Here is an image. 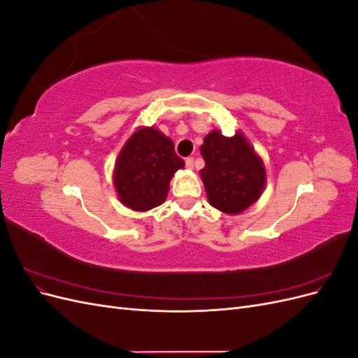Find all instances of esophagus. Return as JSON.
Returning <instances> with one entry per match:
<instances>
[{
  "label": "esophagus",
  "mask_w": 358,
  "mask_h": 358,
  "mask_svg": "<svg viewBox=\"0 0 358 358\" xmlns=\"http://www.w3.org/2000/svg\"><path fill=\"white\" fill-rule=\"evenodd\" d=\"M185 166H187V169H194V158L192 157L185 158Z\"/></svg>",
  "instance_id": "obj_1"
}]
</instances>
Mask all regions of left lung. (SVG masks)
Wrapping results in <instances>:
<instances>
[{"mask_svg":"<svg viewBox=\"0 0 358 358\" xmlns=\"http://www.w3.org/2000/svg\"><path fill=\"white\" fill-rule=\"evenodd\" d=\"M200 152L206 162L200 175L213 208L236 215L262 196L266 182L263 161L241 133L225 137L213 129L204 137Z\"/></svg>","mask_w":358,"mask_h":358,"instance_id":"obj_1","label":"left lung"}]
</instances>
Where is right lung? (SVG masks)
I'll return each mask as SVG.
<instances>
[{"instance_id": "obj_1", "label": "right lung", "mask_w": 358, "mask_h": 358, "mask_svg": "<svg viewBox=\"0 0 358 358\" xmlns=\"http://www.w3.org/2000/svg\"><path fill=\"white\" fill-rule=\"evenodd\" d=\"M185 166L171 140L155 128H140L129 137L115 166L119 200L133 210H149L164 203L171 176Z\"/></svg>"}]
</instances>
